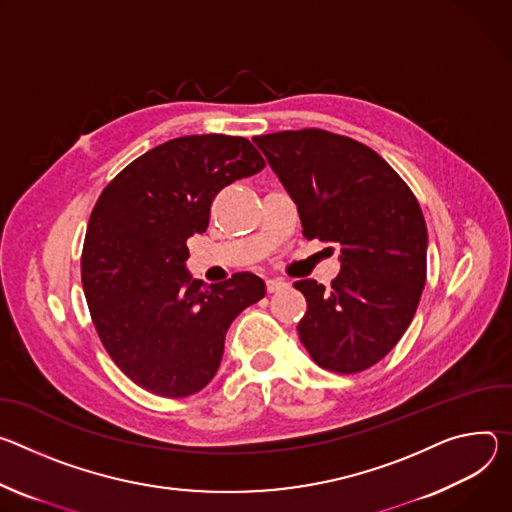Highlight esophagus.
Listing matches in <instances>:
<instances>
[{"label":"esophagus","mask_w":512,"mask_h":512,"mask_svg":"<svg viewBox=\"0 0 512 512\" xmlns=\"http://www.w3.org/2000/svg\"><path fill=\"white\" fill-rule=\"evenodd\" d=\"M287 287H289V282H287V280H282V278H270V280H266V289H268V293H278V291L287 289Z\"/></svg>","instance_id":"1"}]
</instances>
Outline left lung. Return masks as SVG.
I'll list each match as a JSON object with an SVG mask.
<instances>
[{"instance_id": "obj_1", "label": "left lung", "mask_w": 512, "mask_h": 512, "mask_svg": "<svg viewBox=\"0 0 512 512\" xmlns=\"http://www.w3.org/2000/svg\"><path fill=\"white\" fill-rule=\"evenodd\" d=\"M254 142L295 201L303 236L339 250L331 289L295 282L307 299L303 346L331 372L374 366L399 344L425 287L427 225L415 195L382 156L346 136L289 130Z\"/></svg>"}]
</instances>
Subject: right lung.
<instances>
[{"label": "right lung", "mask_w": 512, "mask_h": 512, "mask_svg": "<svg viewBox=\"0 0 512 512\" xmlns=\"http://www.w3.org/2000/svg\"><path fill=\"white\" fill-rule=\"evenodd\" d=\"M264 164L246 138H175L128 164L93 207L81 258L91 319L111 360L152 394L205 388L232 321L266 295L252 272L205 285L187 270V240L207 230L215 195Z\"/></svg>", "instance_id": "right-lung-1"}]
</instances>
